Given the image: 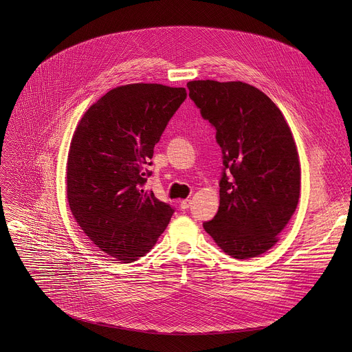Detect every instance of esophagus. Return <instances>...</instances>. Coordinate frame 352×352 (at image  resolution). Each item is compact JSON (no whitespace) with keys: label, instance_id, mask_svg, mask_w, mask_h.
<instances>
[{"label":"esophagus","instance_id":"obj_1","mask_svg":"<svg viewBox=\"0 0 352 352\" xmlns=\"http://www.w3.org/2000/svg\"><path fill=\"white\" fill-rule=\"evenodd\" d=\"M179 207L182 208V210H187V208H190L191 207V199H182V201H179Z\"/></svg>","mask_w":352,"mask_h":352}]
</instances>
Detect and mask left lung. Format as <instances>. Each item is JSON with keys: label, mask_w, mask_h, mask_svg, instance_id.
<instances>
[{"label": "left lung", "mask_w": 352, "mask_h": 352, "mask_svg": "<svg viewBox=\"0 0 352 352\" xmlns=\"http://www.w3.org/2000/svg\"><path fill=\"white\" fill-rule=\"evenodd\" d=\"M187 87L223 150L219 207L204 230L236 260L261 255L278 243L298 206L301 166L291 129L281 109L250 84L198 80Z\"/></svg>", "instance_id": "1"}]
</instances>
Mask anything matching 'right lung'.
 Segmentation results:
<instances>
[{"instance_id": "obj_1", "label": "right lung", "mask_w": 352, "mask_h": 352, "mask_svg": "<svg viewBox=\"0 0 352 352\" xmlns=\"http://www.w3.org/2000/svg\"><path fill=\"white\" fill-rule=\"evenodd\" d=\"M186 98V88L121 85L92 104L74 131L67 160L69 210L89 241L117 261L144 256L174 214L142 186L154 145Z\"/></svg>"}]
</instances>
